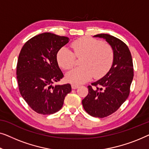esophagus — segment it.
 <instances>
[{"mask_svg": "<svg viewBox=\"0 0 149 149\" xmlns=\"http://www.w3.org/2000/svg\"><path fill=\"white\" fill-rule=\"evenodd\" d=\"M78 87H79L78 85H76V84H72V89H77Z\"/></svg>", "mask_w": 149, "mask_h": 149, "instance_id": "obj_1", "label": "esophagus"}]
</instances>
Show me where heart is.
Wrapping results in <instances>:
<instances>
[{
	"mask_svg": "<svg viewBox=\"0 0 149 149\" xmlns=\"http://www.w3.org/2000/svg\"><path fill=\"white\" fill-rule=\"evenodd\" d=\"M72 52L65 47L58 51L56 59L59 65L65 70L72 69L75 65L77 58L80 61V68L70 71L66 75L68 81L81 84L88 81L94 75L99 78L110 70L113 61L114 54L112 47L108 44L88 37H84L73 42Z\"/></svg>",
	"mask_w": 149,
	"mask_h": 149,
	"instance_id": "b5f03b06",
	"label": "heart"
}]
</instances>
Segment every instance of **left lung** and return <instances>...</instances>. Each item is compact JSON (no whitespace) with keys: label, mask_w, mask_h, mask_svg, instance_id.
I'll return each instance as SVG.
<instances>
[{"label":"left lung","mask_w":149,"mask_h":149,"mask_svg":"<svg viewBox=\"0 0 149 149\" xmlns=\"http://www.w3.org/2000/svg\"><path fill=\"white\" fill-rule=\"evenodd\" d=\"M94 37L105 40L112 47L114 57L109 71L101 79L88 86V94L82 100L84 110L95 117H107L116 112L128 97L134 69L130 51L125 44L107 33Z\"/></svg>","instance_id":"1"}]
</instances>
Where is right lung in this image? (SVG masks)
<instances>
[{"label": "right lung", "instance_id": "obj_1", "mask_svg": "<svg viewBox=\"0 0 149 149\" xmlns=\"http://www.w3.org/2000/svg\"><path fill=\"white\" fill-rule=\"evenodd\" d=\"M69 40L68 37L45 32L29 40L21 50L17 65L19 89L38 113L51 115L58 111L65 96L72 91L70 84L53 85L63 77L56 54Z\"/></svg>", "mask_w": 149, "mask_h": 149}]
</instances>
